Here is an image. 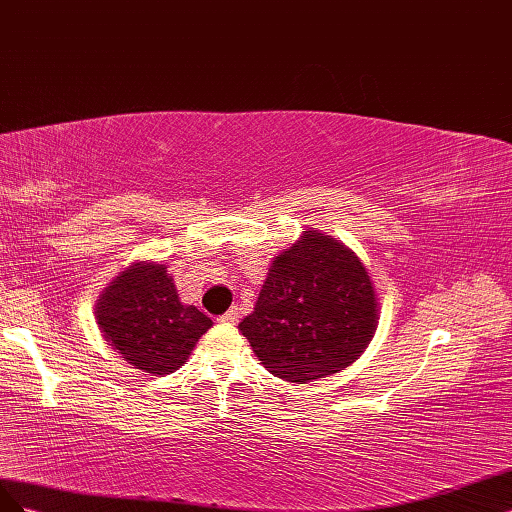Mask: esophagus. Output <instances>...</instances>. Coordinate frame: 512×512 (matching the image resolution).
Returning <instances> with one entry per match:
<instances>
[{"mask_svg": "<svg viewBox=\"0 0 512 512\" xmlns=\"http://www.w3.org/2000/svg\"><path fill=\"white\" fill-rule=\"evenodd\" d=\"M238 317H240V313H238V309H229L225 315H221L218 317V321H223V324H236L238 321Z\"/></svg>", "mask_w": 512, "mask_h": 512, "instance_id": "34e87169", "label": "esophagus"}]
</instances>
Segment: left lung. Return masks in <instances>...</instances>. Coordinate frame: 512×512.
Masks as SVG:
<instances>
[{
  "instance_id": "left-lung-1",
  "label": "left lung",
  "mask_w": 512,
  "mask_h": 512,
  "mask_svg": "<svg viewBox=\"0 0 512 512\" xmlns=\"http://www.w3.org/2000/svg\"><path fill=\"white\" fill-rule=\"evenodd\" d=\"M377 319L362 259L341 240L306 229L274 257L255 311L238 328L274 377L306 384L358 360Z\"/></svg>"
}]
</instances>
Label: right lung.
<instances>
[{
  "mask_svg": "<svg viewBox=\"0 0 512 512\" xmlns=\"http://www.w3.org/2000/svg\"><path fill=\"white\" fill-rule=\"evenodd\" d=\"M102 339L130 367L150 375H169L191 356L212 319L184 304L165 264L133 261L102 289L96 300Z\"/></svg>",
  "mask_w": 512,
  "mask_h": 512,
  "instance_id": "obj_1",
  "label": "right lung"
}]
</instances>
